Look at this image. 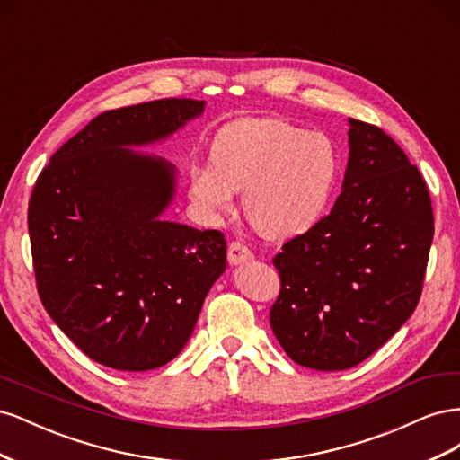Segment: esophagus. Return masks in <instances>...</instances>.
<instances>
[{"label":"esophagus","instance_id":"esophagus-1","mask_svg":"<svg viewBox=\"0 0 460 460\" xmlns=\"http://www.w3.org/2000/svg\"><path fill=\"white\" fill-rule=\"evenodd\" d=\"M252 259H253L252 249H249L245 243L235 240V242H232L228 245V261H230V264H242V262H247V261H252Z\"/></svg>","mask_w":460,"mask_h":460}]
</instances>
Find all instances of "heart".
<instances>
[{"mask_svg": "<svg viewBox=\"0 0 460 460\" xmlns=\"http://www.w3.org/2000/svg\"><path fill=\"white\" fill-rule=\"evenodd\" d=\"M338 149L323 132L284 119H240L215 136L211 163L191 169L190 193L207 213H228L243 191L252 226L286 240L314 226L333 196Z\"/></svg>", "mask_w": 460, "mask_h": 460, "instance_id": "heart-1", "label": "heart"}]
</instances>
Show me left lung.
Listing matches in <instances>:
<instances>
[{"instance_id": "1", "label": "left lung", "mask_w": 460, "mask_h": 460, "mask_svg": "<svg viewBox=\"0 0 460 460\" xmlns=\"http://www.w3.org/2000/svg\"><path fill=\"white\" fill-rule=\"evenodd\" d=\"M434 213L420 171L374 124L349 119L343 190L328 217L282 245L270 326L297 365L363 363L419 305Z\"/></svg>"}]
</instances>
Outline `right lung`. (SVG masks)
<instances>
[{
	"mask_svg": "<svg viewBox=\"0 0 460 460\" xmlns=\"http://www.w3.org/2000/svg\"><path fill=\"white\" fill-rule=\"evenodd\" d=\"M205 102L105 111L53 153L29 203L38 296L82 353L115 370L172 360L226 269V240L163 220L174 164L130 146L164 140Z\"/></svg>",
	"mask_w": 460,
	"mask_h": 460,
	"instance_id": "1",
	"label": "right lung"
}]
</instances>
